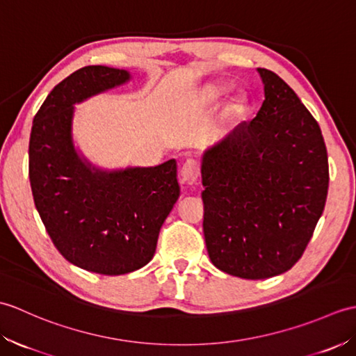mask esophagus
<instances>
[{
    "label": "esophagus",
    "mask_w": 356,
    "mask_h": 356,
    "mask_svg": "<svg viewBox=\"0 0 356 356\" xmlns=\"http://www.w3.org/2000/svg\"><path fill=\"white\" fill-rule=\"evenodd\" d=\"M200 176V165L199 162L188 159V161L180 168V182L185 185H194L197 184Z\"/></svg>",
    "instance_id": "obj_1"
}]
</instances>
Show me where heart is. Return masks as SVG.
Returning <instances> with one entry per match:
<instances>
[{
  "instance_id": "heart-1",
  "label": "heart",
  "mask_w": 356,
  "mask_h": 356,
  "mask_svg": "<svg viewBox=\"0 0 356 356\" xmlns=\"http://www.w3.org/2000/svg\"><path fill=\"white\" fill-rule=\"evenodd\" d=\"M218 93H222V88H214V90H213V93H211V95L214 96V95H218Z\"/></svg>"
}]
</instances>
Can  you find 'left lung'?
I'll return each instance as SVG.
<instances>
[{
	"label": "left lung",
	"instance_id": "8db88e82",
	"mask_svg": "<svg viewBox=\"0 0 356 356\" xmlns=\"http://www.w3.org/2000/svg\"><path fill=\"white\" fill-rule=\"evenodd\" d=\"M257 72L264 86L261 108L202 159L209 259L248 280L280 275L301 259L329 188L318 122L278 74Z\"/></svg>",
	"mask_w": 356,
	"mask_h": 356
}]
</instances>
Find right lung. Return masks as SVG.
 I'll return each mask as SVG.
<instances>
[{"mask_svg": "<svg viewBox=\"0 0 356 356\" xmlns=\"http://www.w3.org/2000/svg\"><path fill=\"white\" fill-rule=\"evenodd\" d=\"M127 81V70L105 65L72 73L38 110L29 143L30 186L53 245L74 266L102 275L128 274L153 259L180 194L174 159L104 171L73 145V105Z\"/></svg>", "mask_w": 356, "mask_h": 356, "instance_id": "right-lung-1", "label": "right lung"}]
</instances>
